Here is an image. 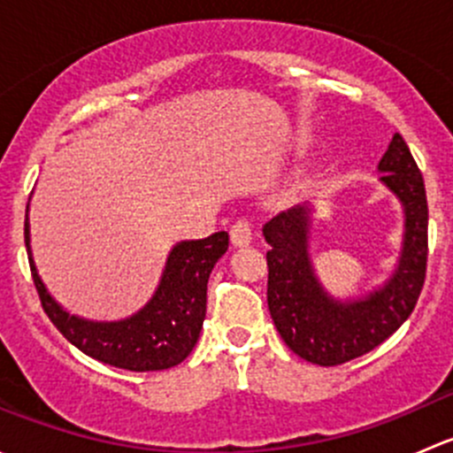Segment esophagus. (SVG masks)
I'll return each mask as SVG.
<instances>
[{
	"instance_id": "obj_1",
	"label": "esophagus",
	"mask_w": 453,
	"mask_h": 453,
	"mask_svg": "<svg viewBox=\"0 0 453 453\" xmlns=\"http://www.w3.org/2000/svg\"><path fill=\"white\" fill-rule=\"evenodd\" d=\"M252 236H254V223L245 217L239 219L230 230V239L236 248H243V245L252 243Z\"/></svg>"
}]
</instances>
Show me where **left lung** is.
Segmentation results:
<instances>
[{"label":"left lung","instance_id":"1","mask_svg":"<svg viewBox=\"0 0 453 453\" xmlns=\"http://www.w3.org/2000/svg\"><path fill=\"white\" fill-rule=\"evenodd\" d=\"M381 181L405 210V241L396 272L368 298L337 303L324 294L307 252L309 210L294 208L265 223L267 304L282 342L318 366H340L386 342L417 307L427 269V197L408 144L395 134L379 162Z\"/></svg>","mask_w":453,"mask_h":453}]
</instances>
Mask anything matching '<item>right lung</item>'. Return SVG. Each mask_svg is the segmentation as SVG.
I'll return each instance as SVG.
<instances>
[{
	"label": "right lung",
	"instance_id": "1",
	"mask_svg": "<svg viewBox=\"0 0 453 453\" xmlns=\"http://www.w3.org/2000/svg\"><path fill=\"white\" fill-rule=\"evenodd\" d=\"M24 236L30 250L28 217ZM227 232H214L208 239L175 245L153 300L120 322H89L63 311L41 282L32 256L28 260L41 307L67 342L109 366L149 372L177 366L195 349L205 318L210 272L227 252Z\"/></svg>",
	"mask_w": 453,
	"mask_h": 453
}]
</instances>
